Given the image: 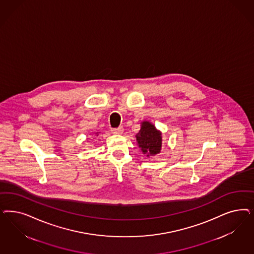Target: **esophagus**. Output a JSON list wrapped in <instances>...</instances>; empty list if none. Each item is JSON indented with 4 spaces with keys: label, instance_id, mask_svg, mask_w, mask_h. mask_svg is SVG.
I'll use <instances>...</instances> for the list:
<instances>
[{
    "label": "esophagus",
    "instance_id": "esophagus-1",
    "mask_svg": "<svg viewBox=\"0 0 254 254\" xmlns=\"http://www.w3.org/2000/svg\"><path fill=\"white\" fill-rule=\"evenodd\" d=\"M113 131V133H116V134H122L123 132V127H119V128H115L112 130Z\"/></svg>",
    "mask_w": 254,
    "mask_h": 254
}]
</instances>
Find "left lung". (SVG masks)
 Returning <instances> with one entry per match:
<instances>
[{"label":"left lung","mask_w":254,"mask_h":254,"mask_svg":"<svg viewBox=\"0 0 254 254\" xmlns=\"http://www.w3.org/2000/svg\"><path fill=\"white\" fill-rule=\"evenodd\" d=\"M136 142L143 154L147 157L154 156L162 149V132L149 122L141 123V129L136 133Z\"/></svg>","instance_id":"8db88e82"}]
</instances>
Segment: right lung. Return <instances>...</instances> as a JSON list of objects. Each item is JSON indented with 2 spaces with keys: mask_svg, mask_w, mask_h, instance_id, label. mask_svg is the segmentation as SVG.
Returning <instances> with one entry per match:
<instances>
[{
  "mask_svg": "<svg viewBox=\"0 0 254 254\" xmlns=\"http://www.w3.org/2000/svg\"><path fill=\"white\" fill-rule=\"evenodd\" d=\"M96 134H97V135H98V132H96Z\"/></svg>",
  "mask_w": 254,
  "mask_h": 254,
  "instance_id": "add662e5",
  "label": "right lung"
}]
</instances>
